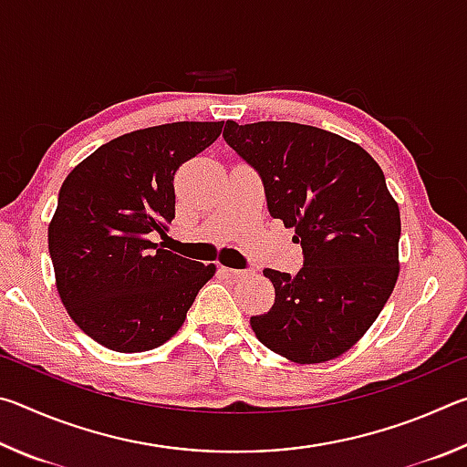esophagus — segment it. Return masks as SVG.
<instances>
[{
    "instance_id": "obj_1",
    "label": "esophagus",
    "mask_w": 467,
    "mask_h": 467,
    "mask_svg": "<svg viewBox=\"0 0 467 467\" xmlns=\"http://www.w3.org/2000/svg\"><path fill=\"white\" fill-rule=\"evenodd\" d=\"M220 272H223L226 278H233V280H239V278H243V275H244V272L233 270V267H224V265H220Z\"/></svg>"
}]
</instances>
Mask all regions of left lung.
I'll return each mask as SVG.
<instances>
[{"mask_svg": "<svg viewBox=\"0 0 467 467\" xmlns=\"http://www.w3.org/2000/svg\"><path fill=\"white\" fill-rule=\"evenodd\" d=\"M224 141L262 177L267 210L303 249L296 275L265 267L259 342L298 365L337 358L373 326L400 274V208L367 150L290 121H226Z\"/></svg>", "mask_w": 467, "mask_h": 467, "instance_id": "1", "label": "left lung"}]
</instances>
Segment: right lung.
I'll return each mask as SVG.
<instances>
[{"label":"right lung","mask_w":467,"mask_h":467,"mask_svg":"<svg viewBox=\"0 0 467 467\" xmlns=\"http://www.w3.org/2000/svg\"><path fill=\"white\" fill-rule=\"evenodd\" d=\"M224 121H179L125 133L63 181L49 224L61 303L86 336L146 352L183 326L216 265L154 243L175 218V172L214 144Z\"/></svg>","instance_id":"obj_1"}]
</instances>
